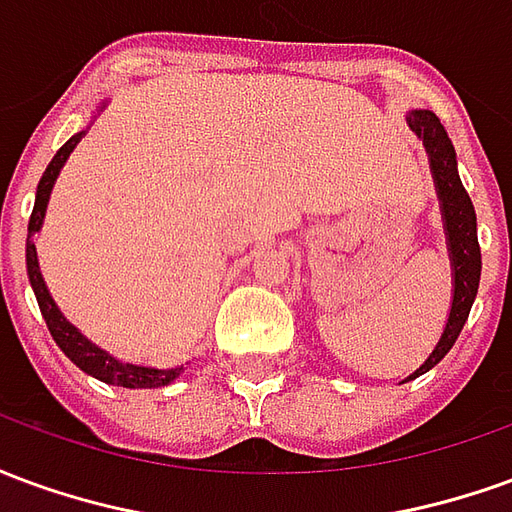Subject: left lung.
<instances>
[{
  "mask_svg": "<svg viewBox=\"0 0 512 512\" xmlns=\"http://www.w3.org/2000/svg\"><path fill=\"white\" fill-rule=\"evenodd\" d=\"M408 126L417 131V136L425 142L430 156V169L436 178V189H439L441 211H444V224H447V241H450L452 255V271H455V296H452L450 321L444 326L436 351L428 356V362L419 367L414 376L428 373L430 367H436L450 354V348L458 340L463 323L469 318L474 296H477V285H480V244H477V213L469 200V194L463 189L461 178H458V167H455V147H452L450 136L441 126V120L433 112H411L408 115Z\"/></svg>",
  "mask_w": 512,
  "mask_h": 512,
  "instance_id": "8db88e82",
  "label": "left lung"
}]
</instances>
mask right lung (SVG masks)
Masks as SVG:
<instances>
[{
	"label": "right lung",
	"instance_id": "add662e5",
	"mask_svg": "<svg viewBox=\"0 0 512 512\" xmlns=\"http://www.w3.org/2000/svg\"><path fill=\"white\" fill-rule=\"evenodd\" d=\"M79 139H82V134L71 136V139L57 150V156L51 158V164L46 167V172H43V178H40L38 183V197H35V208H32V216H29L27 227L29 282H32V288H35V299H38L40 312H43V318H46V326H49L54 343L60 345L62 354L68 356L73 365L82 367L84 373H90V376H95L98 381H104V384L126 386V389H156V386H164L169 384V381H175L183 367H175V370H153V367L123 365V362H117V359H112L109 354H104L101 348H95L90 340H84L82 334L76 332L71 323L62 318V312L57 310V304L51 301L49 290H46V282L40 277L38 252H35V244H32V235L38 233L40 224H43L51 186H54V180L60 175L65 158L71 156L73 147L79 145Z\"/></svg>",
	"mask_w": 512,
	"mask_h": 512
}]
</instances>
